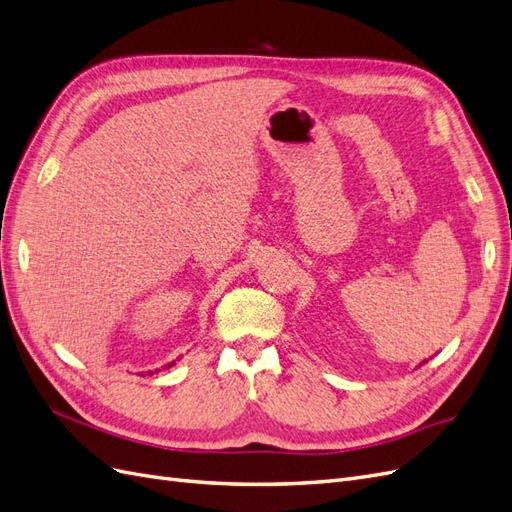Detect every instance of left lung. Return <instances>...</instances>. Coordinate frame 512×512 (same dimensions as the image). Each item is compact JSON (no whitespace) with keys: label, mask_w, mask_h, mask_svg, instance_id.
Returning <instances> with one entry per match:
<instances>
[{"label":"left lung","mask_w":512,"mask_h":512,"mask_svg":"<svg viewBox=\"0 0 512 512\" xmlns=\"http://www.w3.org/2000/svg\"><path fill=\"white\" fill-rule=\"evenodd\" d=\"M423 363H425V361H423Z\"/></svg>","instance_id":"8db88e82"}]
</instances>
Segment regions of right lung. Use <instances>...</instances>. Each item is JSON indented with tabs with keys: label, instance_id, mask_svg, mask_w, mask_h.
<instances>
[{
	"label": "right lung",
	"instance_id": "add662e5",
	"mask_svg": "<svg viewBox=\"0 0 512 512\" xmlns=\"http://www.w3.org/2000/svg\"><path fill=\"white\" fill-rule=\"evenodd\" d=\"M173 365H175V361H173V363H168V365H166L164 369H168V367H173ZM156 371H158V369H156ZM147 374H153V371H147Z\"/></svg>",
	"mask_w": 512,
	"mask_h": 512
}]
</instances>
